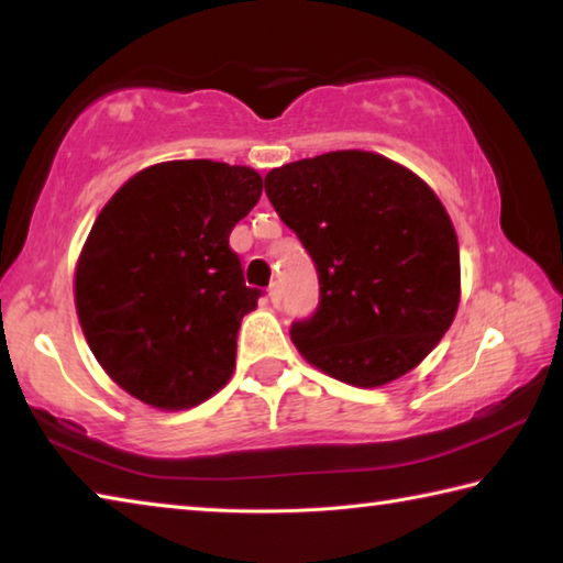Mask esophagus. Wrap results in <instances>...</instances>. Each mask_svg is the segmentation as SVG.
Instances as JSON below:
<instances>
[{
  "instance_id": "34e87169",
  "label": "esophagus",
  "mask_w": 563,
  "mask_h": 563,
  "mask_svg": "<svg viewBox=\"0 0 563 563\" xmlns=\"http://www.w3.org/2000/svg\"><path fill=\"white\" fill-rule=\"evenodd\" d=\"M268 298H271V302L275 305V308H278L280 300H283V292H280V285L278 283H273L271 288H268Z\"/></svg>"
}]
</instances>
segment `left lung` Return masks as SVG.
<instances>
[{
	"label": "left lung",
	"instance_id": "8db88e82",
	"mask_svg": "<svg viewBox=\"0 0 563 563\" xmlns=\"http://www.w3.org/2000/svg\"><path fill=\"white\" fill-rule=\"evenodd\" d=\"M265 194L318 271V308L290 328L310 365L379 387L430 355L460 305V245L422 178L369 151H332L273 168Z\"/></svg>",
	"mask_w": 563,
	"mask_h": 563
}]
</instances>
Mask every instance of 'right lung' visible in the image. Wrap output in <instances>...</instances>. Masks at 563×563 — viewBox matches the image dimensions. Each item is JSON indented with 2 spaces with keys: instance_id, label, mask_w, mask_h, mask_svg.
<instances>
[{
  "instance_id": "add662e5",
  "label": "right lung",
  "mask_w": 563,
  "mask_h": 563,
  "mask_svg": "<svg viewBox=\"0 0 563 563\" xmlns=\"http://www.w3.org/2000/svg\"><path fill=\"white\" fill-rule=\"evenodd\" d=\"M261 194L247 166L166 161L103 206L76 265V312L99 365L141 402L186 409L231 377L261 290L228 238Z\"/></svg>"
}]
</instances>
